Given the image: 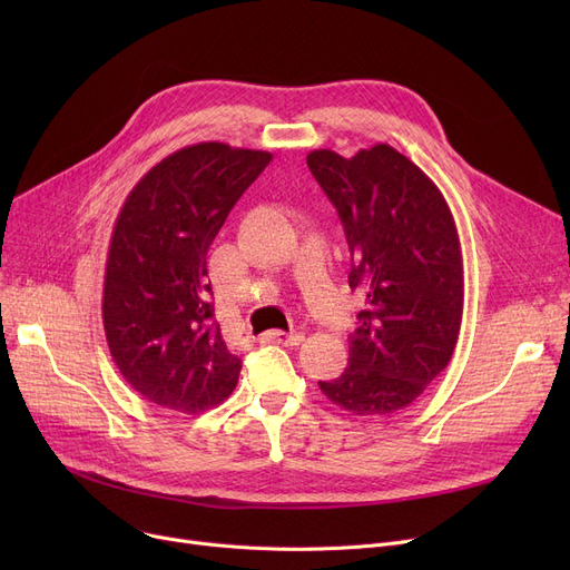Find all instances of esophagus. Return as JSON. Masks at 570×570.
Instances as JSON below:
<instances>
[{
  "mask_svg": "<svg viewBox=\"0 0 570 570\" xmlns=\"http://www.w3.org/2000/svg\"><path fill=\"white\" fill-rule=\"evenodd\" d=\"M265 342H273V344H284V346H297L305 335L303 333H284V331H269L263 335Z\"/></svg>",
  "mask_w": 570,
  "mask_h": 570,
  "instance_id": "1",
  "label": "esophagus"
}]
</instances>
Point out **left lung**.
I'll list each match as a JSON object with an SVG mask.
<instances>
[{
  "label": "left lung",
  "instance_id": "8db88e82",
  "mask_svg": "<svg viewBox=\"0 0 570 570\" xmlns=\"http://www.w3.org/2000/svg\"><path fill=\"white\" fill-rule=\"evenodd\" d=\"M307 166L337 207L351 249L348 286L365 291L348 367L321 393L353 415H391L451 363L464 309L460 235L443 194L387 142L342 157L312 149Z\"/></svg>",
  "mask_w": 570,
  "mask_h": 570
}]
</instances>
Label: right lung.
I'll return each instance as SVG.
<instances>
[{"instance_id":"add662e5","label":"right lung","mask_w":570,"mask_h":570,"mask_svg":"<svg viewBox=\"0 0 570 570\" xmlns=\"http://www.w3.org/2000/svg\"><path fill=\"white\" fill-rule=\"evenodd\" d=\"M273 155L196 142L149 168L115 219L104 331L134 391L161 409L200 413L237 385L239 357L209 303L207 252L237 198Z\"/></svg>"}]
</instances>
